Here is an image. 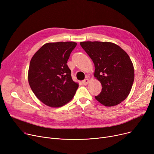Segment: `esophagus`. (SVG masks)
<instances>
[{
    "label": "esophagus",
    "instance_id": "obj_1",
    "mask_svg": "<svg viewBox=\"0 0 154 154\" xmlns=\"http://www.w3.org/2000/svg\"><path fill=\"white\" fill-rule=\"evenodd\" d=\"M88 82H89V80H88V79H84V80H83L82 83H83L84 85H87V84L88 83Z\"/></svg>",
    "mask_w": 154,
    "mask_h": 154
}]
</instances>
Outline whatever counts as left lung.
Wrapping results in <instances>:
<instances>
[{
  "label": "left lung",
  "instance_id": "left-lung-1",
  "mask_svg": "<svg viewBox=\"0 0 154 154\" xmlns=\"http://www.w3.org/2000/svg\"><path fill=\"white\" fill-rule=\"evenodd\" d=\"M95 66L94 76L102 84L96 100L105 106H114L124 100L134 80V69L128 54L119 45L108 42L80 43Z\"/></svg>",
  "mask_w": 154,
  "mask_h": 154
}]
</instances>
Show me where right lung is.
<instances>
[{"label": "right lung", "mask_w": 154, "mask_h": 154, "mask_svg": "<svg viewBox=\"0 0 154 154\" xmlns=\"http://www.w3.org/2000/svg\"><path fill=\"white\" fill-rule=\"evenodd\" d=\"M77 43L59 42L44 44L30 62L28 80L32 92L48 106L59 107L74 96L79 84L67 65Z\"/></svg>", "instance_id": "obj_1"}]
</instances>
